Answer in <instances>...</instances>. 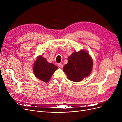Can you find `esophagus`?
<instances>
[{
    "label": "esophagus",
    "mask_w": 122,
    "mask_h": 122,
    "mask_svg": "<svg viewBox=\"0 0 122 122\" xmlns=\"http://www.w3.org/2000/svg\"><path fill=\"white\" fill-rule=\"evenodd\" d=\"M58 66L60 68H62L63 67V65L61 63H59V64H58Z\"/></svg>",
    "instance_id": "34e87169"
}]
</instances>
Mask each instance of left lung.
Segmentation results:
<instances>
[{
    "label": "left lung",
    "instance_id": "obj_1",
    "mask_svg": "<svg viewBox=\"0 0 122 122\" xmlns=\"http://www.w3.org/2000/svg\"><path fill=\"white\" fill-rule=\"evenodd\" d=\"M93 61L89 54L84 50L75 52L68 58V63L63 68L69 80L79 82L90 75Z\"/></svg>",
    "mask_w": 122,
    "mask_h": 122
}]
</instances>
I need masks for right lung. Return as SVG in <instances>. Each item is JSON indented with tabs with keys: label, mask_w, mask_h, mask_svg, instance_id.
I'll return each instance as SVG.
<instances>
[{
	"label": "right lung",
	"mask_w": 122,
	"mask_h": 122,
	"mask_svg": "<svg viewBox=\"0 0 122 122\" xmlns=\"http://www.w3.org/2000/svg\"><path fill=\"white\" fill-rule=\"evenodd\" d=\"M58 67L52 63H49L46 58L40 55L34 63L33 72L37 78L47 82Z\"/></svg>",
	"instance_id": "obj_1"
}]
</instances>
